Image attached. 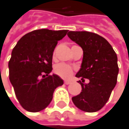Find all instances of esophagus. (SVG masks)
<instances>
[{
	"label": "esophagus",
	"instance_id": "obj_1",
	"mask_svg": "<svg viewBox=\"0 0 129 129\" xmlns=\"http://www.w3.org/2000/svg\"><path fill=\"white\" fill-rule=\"evenodd\" d=\"M71 82H71V81H69V80H65L64 81V83L66 84V85H69Z\"/></svg>",
	"mask_w": 129,
	"mask_h": 129
}]
</instances>
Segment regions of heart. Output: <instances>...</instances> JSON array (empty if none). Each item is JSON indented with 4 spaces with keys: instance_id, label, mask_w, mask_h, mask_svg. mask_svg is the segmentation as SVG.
Instances as JSON below:
<instances>
[{
    "instance_id": "b5f03b06",
    "label": "heart",
    "mask_w": 129,
    "mask_h": 129,
    "mask_svg": "<svg viewBox=\"0 0 129 129\" xmlns=\"http://www.w3.org/2000/svg\"><path fill=\"white\" fill-rule=\"evenodd\" d=\"M54 72L63 79H69L74 73V69L66 63H58L54 67Z\"/></svg>"
}]
</instances>
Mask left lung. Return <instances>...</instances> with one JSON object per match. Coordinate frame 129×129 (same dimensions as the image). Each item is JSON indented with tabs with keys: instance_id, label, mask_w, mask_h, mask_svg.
Wrapping results in <instances>:
<instances>
[{
	"instance_id": "8db88e82",
	"label": "left lung",
	"mask_w": 129,
	"mask_h": 129,
	"mask_svg": "<svg viewBox=\"0 0 129 129\" xmlns=\"http://www.w3.org/2000/svg\"><path fill=\"white\" fill-rule=\"evenodd\" d=\"M67 35L83 50L81 69L76 74L81 77L78 82L82 91L72 98V102L84 112H97L107 102L117 83V55L109 42L95 33L69 31ZM85 79L87 83H84Z\"/></svg>"
}]
</instances>
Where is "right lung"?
<instances>
[{
	"label": "right lung",
	"mask_w": 129,
	"mask_h": 129,
	"mask_svg": "<svg viewBox=\"0 0 129 129\" xmlns=\"http://www.w3.org/2000/svg\"><path fill=\"white\" fill-rule=\"evenodd\" d=\"M67 30H33L19 39L9 61V80L20 105L27 111L45 109L52 99L55 88L63 85L52 70V55L57 41Z\"/></svg>",
	"instance_id": "1"
}]
</instances>
